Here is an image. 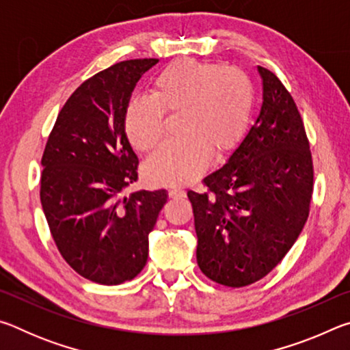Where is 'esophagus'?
I'll use <instances>...</instances> for the list:
<instances>
[{
    "mask_svg": "<svg viewBox=\"0 0 350 350\" xmlns=\"http://www.w3.org/2000/svg\"><path fill=\"white\" fill-rule=\"evenodd\" d=\"M168 194H170V198L171 199H176V198H183L185 196V189H182V188H170L168 189Z\"/></svg>",
    "mask_w": 350,
    "mask_h": 350,
    "instance_id": "34e87169",
    "label": "esophagus"
}]
</instances>
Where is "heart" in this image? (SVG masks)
Masks as SVG:
<instances>
[{"instance_id":"heart-1","label":"heart","mask_w":350,"mask_h":350,"mask_svg":"<svg viewBox=\"0 0 350 350\" xmlns=\"http://www.w3.org/2000/svg\"><path fill=\"white\" fill-rule=\"evenodd\" d=\"M253 86L239 69L196 60L168 64L152 81L151 97H137L125 111V131L140 151H152L165 134V112H182L179 142L148 159L145 174L157 185H187L208 168L211 154L222 159L244 135Z\"/></svg>"}]
</instances>
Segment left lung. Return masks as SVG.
Instances as JSON below:
<instances>
[{"mask_svg":"<svg viewBox=\"0 0 350 350\" xmlns=\"http://www.w3.org/2000/svg\"><path fill=\"white\" fill-rule=\"evenodd\" d=\"M262 105L224 167L204 179L210 194L188 191L198 236V265L228 287L270 273L309 216L313 168L309 140L292 96L258 66Z\"/></svg>","mask_w":350,"mask_h":350,"instance_id":"8db88e82","label":"left lung"}]
</instances>
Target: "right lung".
<instances>
[{
	"label": "right lung",
	"instance_id": "obj_1",
	"mask_svg": "<svg viewBox=\"0 0 350 350\" xmlns=\"http://www.w3.org/2000/svg\"><path fill=\"white\" fill-rule=\"evenodd\" d=\"M159 60L117 63L77 88L47 139L41 206L62 256L86 280L116 286L137 276L165 189H139V159L125 133L135 83Z\"/></svg>",
	"mask_w": 350,
	"mask_h": 350
}]
</instances>
